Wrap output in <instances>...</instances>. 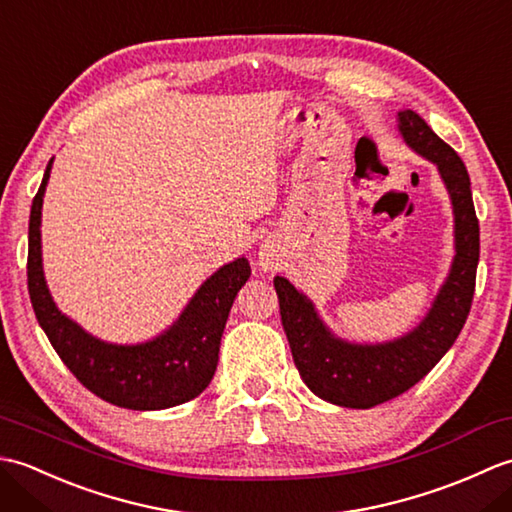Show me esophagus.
Returning a JSON list of instances; mask_svg holds the SVG:
<instances>
[{
  "instance_id": "34e87169",
  "label": "esophagus",
  "mask_w": 512,
  "mask_h": 512,
  "mask_svg": "<svg viewBox=\"0 0 512 512\" xmlns=\"http://www.w3.org/2000/svg\"><path fill=\"white\" fill-rule=\"evenodd\" d=\"M259 266H262L264 270H275L279 266V262H277V257L273 253H266V250H264V253L259 255Z\"/></svg>"
}]
</instances>
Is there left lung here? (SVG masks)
<instances>
[{
	"mask_svg": "<svg viewBox=\"0 0 512 512\" xmlns=\"http://www.w3.org/2000/svg\"><path fill=\"white\" fill-rule=\"evenodd\" d=\"M398 129L416 154L438 167L453 204V264L427 317L400 339L374 345L350 343L330 332L314 303L286 277H275L281 323L303 383L339 407H376L405 394L427 376L458 339L475 292L480 224L464 162L416 112H398Z\"/></svg>",
	"mask_w": 512,
	"mask_h": 512,
	"instance_id": "obj_1",
	"label": "left lung"
}]
</instances>
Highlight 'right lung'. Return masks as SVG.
<instances>
[{"label": "right lung", "instance_id": "obj_1", "mask_svg": "<svg viewBox=\"0 0 512 512\" xmlns=\"http://www.w3.org/2000/svg\"><path fill=\"white\" fill-rule=\"evenodd\" d=\"M50 169L52 160L30 209L28 292L54 352L83 387L116 407L156 411L200 396L215 374L228 312L250 277L248 259L237 257L206 279L180 319L156 339L136 345L96 339L57 308L43 277L39 226Z\"/></svg>", "mask_w": 512, "mask_h": 512}]
</instances>
